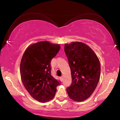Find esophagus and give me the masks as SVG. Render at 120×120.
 <instances>
[{"instance_id":"1","label":"esophagus","mask_w":120,"mask_h":120,"mask_svg":"<svg viewBox=\"0 0 120 120\" xmlns=\"http://www.w3.org/2000/svg\"><path fill=\"white\" fill-rule=\"evenodd\" d=\"M60 79L61 81H62V80H63V76L60 77Z\"/></svg>"}]
</instances>
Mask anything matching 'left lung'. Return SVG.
I'll return each instance as SVG.
<instances>
[{
    "label": "left lung",
    "mask_w": 120,
    "mask_h": 120,
    "mask_svg": "<svg viewBox=\"0 0 120 120\" xmlns=\"http://www.w3.org/2000/svg\"><path fill=\"white\" fill-rule=\"evenodd\" d=\"M64 52L72 78V84L67 88L68 96L75 101H84L90 96L98 84L100 62L92 49L82 42L65 44Z\"/></svg>",
    "instance_id": "8db88e82"
}]
</instances>
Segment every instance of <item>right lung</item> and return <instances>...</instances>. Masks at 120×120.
<instances>
[{
    "label": "right lung",
    "instance_id": "obj_1",
    "mask_svg": "<svg viewBox=\"0 0 120 120\" xmlns=\"http://www.w3.org/2000/svg\"><path fill=\"white\" fill-rule=\"evenodd\" d=\"M60 49L59 44L41 41L28 46L22 56L20 64L22 82L30 95L40 102L53 98L56 87L60 84L51 74L50 66Z\"/></svg>",
    "mask_w": 120,
    "mask_h": 120
}]
</instances>
